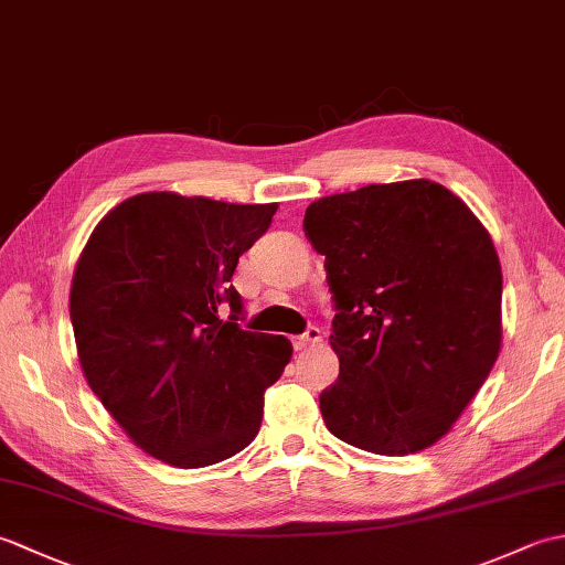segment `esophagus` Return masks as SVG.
Returning <instances> with one entry per match:
<instances>
[{
	"label": "esophagus",
	"instance_id": "34e87169",
	"mask_svg": "<svg viewBox=\"0 0 565 565\" xmlns=\"http://www.w3.org/2000/svg\"><path fill=\"white\" fill-rule=\"evenodd\" d=\"M320 340H322L320 330H318V328H313V326H310V328H308L303 334H298V338H294V350H296V352L308 350V347L318 344Z\"/></svg>",
	"mask_w": 565,
	"mask_h": 565
}]
</instances>
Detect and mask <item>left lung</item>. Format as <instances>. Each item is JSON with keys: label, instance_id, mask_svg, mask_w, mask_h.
Here are the masks:
<instances>
[{"label": "left lung", "instance_id": "left-lung-1", "mask_svg": "<svg viewBox=\"0 0 565 565\" xmlns=\"http://www.w3.org/2000/svg\"><path fill=\"white\" fill-rule=\"evenodd\" d=\"M326 255L338 381L320 393L334 437L383 456L431 447L493 369L502 271L483 223L429 179L310 203Z\"/></svg>", "mask_w": 565, "mask_h": 565}]
</instances>
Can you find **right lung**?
Listing matches in <instances>:
<instances>
[{
  "instance_id": "1",
  "label": "right lung",
  "mask_w": 565,
  "mask_h": 565,
  "mask_svg": "<svg viewBox=\"0 0 565 565\" xmlns=\"http://www.w3.org/2000/svg\"><path fill=\"white\" fill-rule=\"evenodd\" d=\"M276 209L150 191L106 213L82 249L70 320L84 379L154 459L201 468L257 437L264 391L294 350L237 326L231 279Z\"/></svg>"
}]
</instances>
